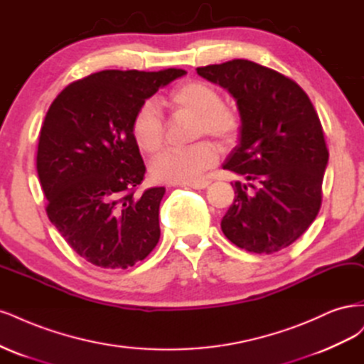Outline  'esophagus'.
Wrapping results in <instances>:
<instances>
[{"instance_id":"obj_1","label":"esophagus","mask_w":364,"mask_h":364,"mask_svg":"<svg viewBox=\"0 0 364 364\" xmlns=\"http://www.w3.org/2000/svg\"><path fill=\"white\" fill-rule=\"evenodd\" d=\"M210 181L208 180H199V181H192V183H184V187H191V189H205L208 187Z\"/></svg>"}]
</instances>
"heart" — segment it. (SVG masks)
<instances>
[{
	"label": "heart",
	"instance_id": "b5f03b06",
	"mask_svg": "<svg viewBox=\"0 0 364 364\" xmlns=\"http://www.w3.org/2000/svg\"><path fill=\"white\" fill-rule=\"evenodd\" d=\"M171 107L193 114V137L210 134L228 144L236 137L240 118L232 107L222 104L220 93L204 81H187L171 93ZM132 134L140 151L154 154L165 139V124L156 101L148 100L134 114ZM218 160L216 146L208 140H199L184 148H169L152 160L149 172L159 183H192L201 178L205 169Z\"/></svg>",
	"mask_w": 364,
	"mask_h": 364
}]
</instances>
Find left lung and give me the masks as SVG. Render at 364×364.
Here are the masks:
<instances>
[{
  "instance_id": "1",
  "label": "left lung",
  "mask_w": 364,
  "mask_h": 364,
  "mask_svg": "<svg viewBox=\"0 0 364 364\" xmlns=\"http://www.w3.org/2000/svg\"><path fill=\"white\" fill-rule=\"evenodd\" d=\"M227 89L240 114L239 145L224 169L259 187L231 183L234 203L220 228L239 248L272 254L287 248L313 224L322 203L328 165L323 130L310 98L295 81L243 58L196 68Z\"/></svg>"
}]
</instances>
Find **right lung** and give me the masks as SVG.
Returning a JSON list of instances; mask_svg holds the SVG:
<instances>
[{"mask_svg":"<svg viewBox=\"0 0 364 364\" xmlns=\"http://www.w3.org/2000/svg\"><path fill=\"white\" fill-rule=\"evenodd\" d=\"M184 74L101 71L65 87L46 112L36 159L46 215L92 264L127 269L159 243L165 187L136 193L146 169L132 124L140 105Z\"/></svg>","mask_w":364,"mask_h":364,"instance_id":"1","label":"right lung"}]
</instances>
